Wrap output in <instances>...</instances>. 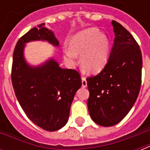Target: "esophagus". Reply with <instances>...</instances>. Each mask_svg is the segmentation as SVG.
<instances>
[{
	"instance_id": "1",
	"label": "esophagus",
	"mask_w": 150,
	"mask_h": 150,
	"mask_svg": "<svg viewBox=\"0 0 150 150\" xmlns=\"http://www.w3.org/2000/svg\"><path fill=\"white\" fill-rule=\"evenodd\" d=\"M87 80L84 76H82V87L83 88H86L87 87Z\"/></svg>"
}]
</instances>
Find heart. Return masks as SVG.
<instances>
[{
    "label": "heart",
    "mask_w": 150,
    "mask_h": 150,
    "mask_svg": "<svg viewBox=\"0 0 150 150\" xmlns=\"http://www.w3.org/2000/svg\"><path fill=\"white\" fill-rule=\"evenodd\" d=\"M70 50L65 51L66 59L73 61L75 54L80 56L83 69L88 73H96L101 71L108 57L109 42L107 37L96 28H88L76 34L72 38Z\"/></svg>",
    "instance_id": "obj_1"
}]
</instances>
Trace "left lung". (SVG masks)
<instances>
[{
    "label": "left lung",
    "mask_w": 150,
    "mask_h": 150,
    "mask_svg": "<svg viewBox=\"0 0 150 150\" xmlns=\"http://www.w3.org/2000/svg\"><path fill=\"white\" fill-rule=\"evenodd\" d=\"M115 39L106 65L87 78L88 108L95 123L104 127L122 120L135 104L142 84V55L138 43L125 28L112 21Z\"/></svg>",
    "instance_id": "8db88e82"
}]
</instances>
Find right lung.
Wrapping results in <instances>:
<instances>
[{
  "mask_svg": "<svg viewBox=\"0 0 150 150\" xmlns=\"http://www.w3.org/2000/svg\"><path fill=\"white\" fill-rule=\"evenodd\" d=\"M46 40L54 46L59 42L42 23L19 38L15 46L11 79L16 97L28 118L46 131H56L67 123L75 92L81 87L80 75L63 69L54 59L31 67L23 56L25 43Z\"/></svg>",
  "mask_w": 150,
  "mask_h": 150,
  "instance_id": "obj_1",
  "label": "right lung"
}]
</instances>
